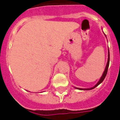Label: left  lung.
Returning <instances> with one entry per match:
<instances>
[{
    "label": "left lung",
    "instance_id": "1",
    "mask_svg": "<svg viewBox=\"0 0 120 120\" xmlns=\"http://www.w3.org/2000/svg\"><path fill=\"white\" fill-rule=\"evenodd\" d=\"M105 36L106 37V35L105 34ZM107 38V37H106ZM109 63H110V52H109V49H108V59H107V65H106V67H105V70H104V71L103 72V74H102V76L101 77V78H100V79L99 80V81L97 82V83L95 84V86H94V87H90V88H79V87H75L74 86V87L76 89H79V90H91V89H94L95 87H96L97 86H98L101 83H102V81H104V79H105V78L106 75H107V71H108V68H109Z\"/></svg>",
    "mask_w": 120,
    "mask_h": 120
}]
</instances>
